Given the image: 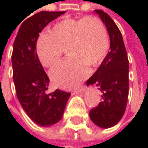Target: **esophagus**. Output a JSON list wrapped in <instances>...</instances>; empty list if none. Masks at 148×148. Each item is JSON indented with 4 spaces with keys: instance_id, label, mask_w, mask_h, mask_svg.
Returning a JSON list of instances; mask_svg holds the SVG:
<instances>
[{
    "instance_id": "esophagus-1",
    "label": "esophagus",
    "mask_w": 148,
    "mask_h": 148,
    "mask_svg": "<svg viewBox=\"0 0 148 148\" xmlns=\"http://www.w3.org/2000/svg\"><path fill=\"white\" fill-rule=\"evenodd\" d=\"M85 91V87L84 86H81L79 88H77V89H74L73 90V93H80V92H83Z\"/></svg>"
}]
</instances>
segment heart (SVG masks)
Returning <instances> with one entry per match:
<instances>
[{"label":"heart","mask_w":148,"mask_h":148,"mask_svg":"<svg viewBox=\"0 0 148 148\" xmlns=\"http://www.w3.org/2000/svg\"><path fill=\"white\" fill-rule=\"evenodd\" d=\"M65 48L69 57L50 70L54 84L71 88L87 74V66L101 63L110 48V38L103 22L97 17L66 18L56 23L49 33L41 34L36 43L38 57L43 66L51 67L62 57Z\"/></svg>","instance_id":"heart-1"}]
</instances>
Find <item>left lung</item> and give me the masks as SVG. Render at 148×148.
<instances>
[{
    "instance_id": "left-lung-1",
    "label": "left lung",
    "mask_w": 148,
    "mask_h": 148,
    "mask_svg": "<svg viewBox=\"0 0 148 148\" xmlns=\"http://www.w3.org/2000/svg\"><path fill=\"white\" fill-rule=\"evenodd\" d=\"M105 24L110 50L86 85H96L102 101L90 112L91 120L101 128H110L123 117L129 98V59L122 33L113 19L102 10H95Z\"/></svg>"
}]
</instances>
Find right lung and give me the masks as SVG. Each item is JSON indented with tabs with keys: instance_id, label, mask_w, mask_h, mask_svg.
Wrapping results in <instances>:
<instances>
[{
	"instance_id": "right-lung-1",
	"label": "right lung",
	"mask_w": 148,
	"mask_h": 148,
	"mask_svg": "<svg viewBox=\"0 0 148 148\" xmlns=\"http://www.w3.org/2000/svg\"><path fill=\"white\" fill-rule=\"evenodd\" d=\"M62 12L42 11L26 18L15 38L13 53V78L17 98L28 116L37 124L49 126L63 115L70 92L56 90L48 94L49 79L38 57L36 43L45 26Z\"/></svg>"
}]
</instances>
